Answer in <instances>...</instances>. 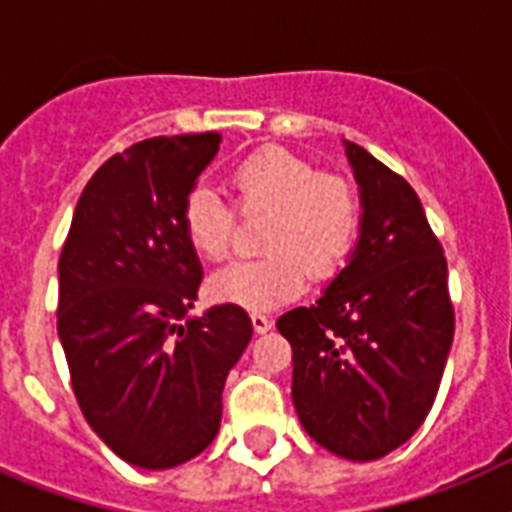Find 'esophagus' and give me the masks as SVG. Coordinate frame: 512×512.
Instances as JSON below:
<instances>
[{
	"mask_svg": "<svg viewBox=\"0 0 512 512\" xmlns=\"http://www.w3.org/2000/svg\"><path fill=\"white\" fill-rule=\"evenodd\" d=\"M252 327H255V332L263 335V332H268V329L273 327V321L268 319L265 313H252Z\"/></svg>",
	"mask_w": 512,
	"mask_h": 512,
	"instance_id": "1",
	"label": "esophagus"
}]
</instances>
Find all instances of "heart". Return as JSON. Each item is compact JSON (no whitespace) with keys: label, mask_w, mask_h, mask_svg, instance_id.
<instances>
[{"label":"heart","mask_w":512,"mask_h":512,"mask_svg":"<svg viewBox=\"0 0 512 512\" xmlns=\"http://www.w3.org/2000/svg\"><path fill=\"white\" fill-rule=\"evenodd\" d=\"M233 199L241 212L268 209L265 257H241L209 279L217 303L263 313L295 300L313 276H329L348 255L358 233L361 209L353 188L337 175H319L308 159L263 148L231 170ZM180 223L188 244L207 260L228 255L233 209L212 188L196 185L183 201Z\"/></svg>","instance_id":"1"}]
</instances>
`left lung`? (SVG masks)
<instances>
[{
    "instance_id": "obj_1",
    "label": "left lung",
    "mask_w": 512,
    "mask_h": 512,
    "mask_svg": "<svg viewBox=\"0 0 512 512\" xmlns=\"http://www.w3.org/2000/svg\"><path fill=\"white\" fill-rule=\"evenodd\" d=\"M361 223L348 265L276 329L292 345V401L337 457L380 460L417 433L452 350L446 257L404 177L342 140Z\"/></svg>"
}]
</instances>
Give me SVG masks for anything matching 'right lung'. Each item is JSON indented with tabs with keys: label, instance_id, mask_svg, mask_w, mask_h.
Here are the masks:
<instances>
[{
	"label": "right lung",
	"instance_id": "add662e5",
	"mask_svg": "<svg viewBox=\"0 0 512 512\" xmlns=\"http://www.w3.org/2000/svg\"><path fill=\"white\" fill-rule=\"evenodd\" d=\"M217 132L140 140L76 201L58 263V337L74 396L100 441L135 468L167 470L220 430L225 377L252 340L239 305L188 316L201 263L180 223Z\"/></svg>",
	"mask_w": 512,
	"mask_h": 512
}]
</instances>
